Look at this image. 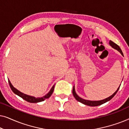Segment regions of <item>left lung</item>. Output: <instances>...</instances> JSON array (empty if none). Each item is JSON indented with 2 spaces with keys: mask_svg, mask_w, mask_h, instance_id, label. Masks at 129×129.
<instances>
[{
  "mask_svg": "<svg viewBox=\"0 0 129 129\" xmlns=\"http://www.w3.org/2000/svg\"><path fill=\"white\" fill-rule=\"evenodd\" d=\"M109 45H110L111 46H112L113 49H116V50H117V51H119V52L121 53V55L123 56L122 51H121V49L120 48V47L117 45H116V43H114V42H113L112 41H111V40H110V41H109ZM120 85H121V84H120ZM120 86H119V87H118V89H117V90H116L115 92H114L112 95H111L110 96H109V98H106V99H105L102 100H98V101H92V100H85V99H84L81 98L80 97H79L78 95L76 94V93L75 86H73V91H72V92H73V94L74 97H75V98L76 99L78 102H80V103L84 104V105H85L89 106H98L101 105H102V104L106 103L107 102H108V101H109V100H110L111 99H112L113 98L114 96H115V94H116V93H117V91L119 90V88H120Z\"/></svg>",
  "mask_w": 129,
  "mask_h": 129,
  "instance_id": "obj_1",
  "label": "left lung"
}]
</instances>
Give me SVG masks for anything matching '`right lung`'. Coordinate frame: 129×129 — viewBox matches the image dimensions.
<instances>
[{"instance_id":"1","label":"right lung","mask_w":129,"mask_h":129,"mask_svg":"<svg viewBox=\"0 0 129 129\" xmlns=\"http://www.w3.org/2000/svg\"><path fill=\"white\" fill-rule=\"evenodd\" d=\"M9 81V83L10 87L11 88L12 90L13 91V92L15 93V94H17V96H20V98H22L23 99L25 100L26 101H27L28 102H30V103H38V102H43L46 99H48L50 97L51 95L52 94L54 90V85L52 86V87L51 88L50 90L49 91L48 93H47L45 96H44L42 98H35V97L33 96H29V95L24 94L22 92H21L18 90L16 89L15 87H13V86L12 85L11 82H10L9 80H8Z\"/></svg>"}]
</instances>
